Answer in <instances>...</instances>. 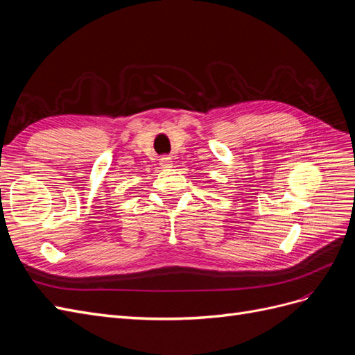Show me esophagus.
<instances>
[{
	"label": "esophagus",
	"mask_w": 355,
	"mask_h": 355,
	"mask_svg": "<svg viewBox=\"0 0 355 355\" xmlns=\"http://www.w3.org/2000/svg\"><path fill=\"white\" fill-rule=\"evenodd\" d=\"M159 164H161V167H170L171 166V158L170 157H161L159 158Z\"/></svg>",
	"instance_id": "34e87169"
}]
</instances>
